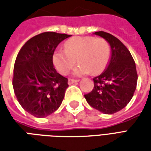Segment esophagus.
I'll return each instance as SVG.
<instances>
[{"mask_svg":"<svg viewBox=\"0 0 151 151\" xmlns=\"http://www.w3.org/2000/svg\"><path fill=\"white\" fill-rule=\"evenodd\" d=\"M79 80H74V79H69L68 81V84L69 85H72L73 83H76V82H78Z\"/></svg>","mask_w":151,"mask_h":151,"instance_id":"esophagus-1","label":"esophagus"}]
</instances>
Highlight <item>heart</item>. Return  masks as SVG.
Listing matches in <instances>:
<instances>
[{"label":"heart","instance_id":"1","mask_svg":"<svg viewBox=\"0 0 151 151\" xmlns=\"http://www.w3.org/2000/svg\"><path fill=\"white\" fill-rule=\"evenodd\" d=\"M64 48H56L52 55V62L57 72L65 75L75 63H79L73 69L75 77L99 73L104 70L109 58V48L104 40L90 36H77L67 40Z\"/></svg>","mask_w":151,"mask_h":151}]
</instances>
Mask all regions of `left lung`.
I'll return each mask as SVG.
<instances>
[{"mask_svg": "<svg viewBox=\"0 0 151 151\" xmlns=\"http://www.w3.org/2000/svg\"><path fill=\"white\" fill-rule=\"evenodd\" d=\"M111 47V58L107 69L93 78L94 88L85 95L92 108L104 114L120 111L133 98L137 82L136 65L129 51L112 35L97 31Z\"/></svg>", "mask_w": 151, "mask_h": 151, "instance_id": "left-lung-1", "label": "left lung"}]
</instances>
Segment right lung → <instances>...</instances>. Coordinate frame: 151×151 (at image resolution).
<instances>
[{
	"mask_svg": "<svg viewBox=\"0 0 151 151\" xmlns=\"http://www.w3.org/2000/svg\"><path fill=\"white\" fill-rule=\"evenodd\" d=\"M66 34L43 32L28 40L19 51L14 67L13 87L25 111L38 118L56 111L68 88V79L56 72L52 55Z\"/></svg>",
	"mask_w": 151,
	"mask_h": 151,
	"instance_id": "add662e5",
	"label": "right lung"
}]
</instances>
